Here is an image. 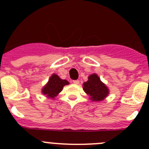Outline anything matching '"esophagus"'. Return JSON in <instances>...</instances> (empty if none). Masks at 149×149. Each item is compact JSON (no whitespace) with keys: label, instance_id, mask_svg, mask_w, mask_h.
<instances>
[{"label":"esophagus","instance_id":"34e87169","mask_svg":"<svg viewBox=\"0 0 149 149\" xmlns=\"http://www.w3.org/2000/svg\"><path fill=\"white\" fill-rule=\"evenodd\" d=\"M73 83L75 84H79V80H73Z\"/></svg>","mask_w":149,"mask_h":149}]
</instances>
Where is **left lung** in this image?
Listing matches in <instances>:
<instances>
[{"label":"left lung","mask_w":149,"mask_h":149,"mask_svg":"<svg viewBox=\"0 0 149 149\" xmlns=\"http://www.w3.org/2000/svg\"><path fill=\"white\" fill-rule=\"evenodd\" d=\"M84 90L92 101L100 102L103 100L109 94L107 87L100 81L97 74L88 76V80L83 84Z\"/></svg>","instance_id":"1"}]
</instances>
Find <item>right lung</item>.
<instances>
[{"instance_id":"obj_1","label":"right lung","mask_w":149,"mask_h":149,"mask_svg":"<svg viewBox=\"0 0 149 149\" xmlns=\"http://www.w3.org/2000/svg\"><path fill=\"white\" fill-rule=\"evenodd\" d=\"M68 81L60 79L57 75H52L48 83L42 88V93L49 98L54 99L63 90V86L68 84Z\"/></svg>"}]
</instances>
